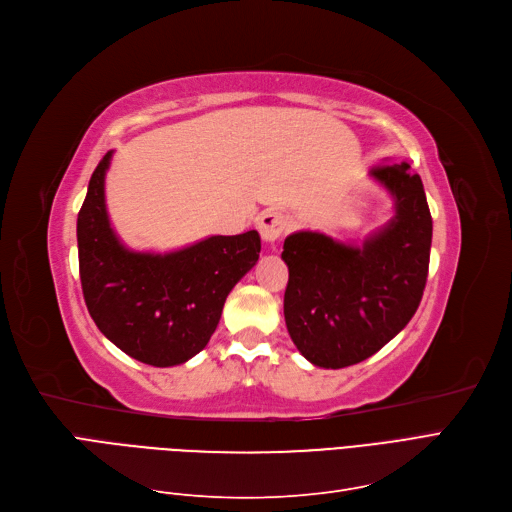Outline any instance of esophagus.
<instances>
[{
    "label": "esophagus",
    "instance_id": "34e87169",
    "mask_svg": "<svg viewBox=\"0 0 512 512\" xmlns=\"http://www.w3.org/2000/svg\"><path fill=\"white\" fill-rule=\"evenodd\" d=\"M287 225H289L287 217L278 211H266L257 219V230L266 242H276L282 234L287 232Z\"/></svg>",
    "mask_w": 512,
    "mask_h": 512
}]
</instances>
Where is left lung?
Returning <instances> with one entry per match:
<instances>
[{"instance_id": "8db88e82", "label": "left lung", "mask_w": 512, "mask_h": 512, "mask_svg": "<svg viewBox=\"0 0 512 512\" xmlns=\"http://www.w3.org/2000/svg\"><path fill=\"white\" fill-rule=\"evenodd\" d=\"M394 198V217L361 246L320 232L287 236L285 320L297 350L316 367L365 361L418 310L430 261L432 217L420 175L407 162L369 173Z\"/></svg>"}]
</instances>
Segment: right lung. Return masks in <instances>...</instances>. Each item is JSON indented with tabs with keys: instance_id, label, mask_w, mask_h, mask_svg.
Listing matches in <instances>:
<instances>
[{
	"instance_id": "obj_1",
	"label": "right lung",
	"mask_w": 512,
	"mask_h": 512,
	"mask_svg": "<svg viewBox=\"0 0 512 512\" xmlns=\"http://www.w3.org/2000/svg\"><path fill=\"white\" fill-rule=\"evenodd\" d=\"M111 154L94 168L78 213L84 301L94 325L122 352L151 367H175L208 344L225 297L257 263L261 240L251 230L164 255L128 251L105 206Z\"/></svg>"
}]
</instances>
